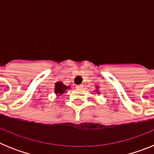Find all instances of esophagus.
Wrapping results in <instances>:
<instances>
[{
	"instance_id": "esophagus-1",
	"label": "esophagus",
	"mask_w": 154,
	"mask_h": 154,
	"mask_svg": "<svg viewBox=\"0 0 154 154\" xmlns=\"http://www.w3.org/2000/svg\"><path fill=\"white\" fill-rule=\"evenodd\" d=\"M83 87V85H76V89H82Z\"/></svg>"
}]
</instances>
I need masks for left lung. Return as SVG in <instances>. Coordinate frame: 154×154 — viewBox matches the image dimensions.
Listing matches in <instances>:
<instances>
[{"label": "left lung", "instance_id": "left-lung-1", "mask_svg": "<svg viewBox=\"0 0 154 154\" xmlns=\"http://www.w3.org/2000/svg\"><path fill=\"white\" fill-rule=\"evenodd\" d=\"M96 92H98V90H96Z\"/></svg>", "mask_w": 154, "mask_h": 154}]
</instances>
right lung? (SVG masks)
<instances>
[{"instance_id": "right-lung-1", "label": "right lung", "mask_w": 154, "mask_h": 154, "mask_svg": "<svg viewBox=\"0 0 154 154\" xmlns=\"http://www.w3.org/2000/svg\"><path fill=\"white\" fill-rule=\"evenodd\" d=\"M69 87L70 86H66V85H64L63 82H58L55 83V93L58 96H60V95H62L68 89H69Z\"/></svg>"}]
</instances>
